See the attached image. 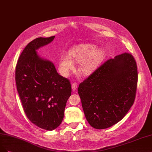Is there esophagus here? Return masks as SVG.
Segmentation results:
<instances>
[{"instance_id": "34e87169", "label": "esophagus", "mask_w": 152, "mask_h": 152, "mask_svg": "<svg viewBox=\"0 0 152 152\" xmlns=\"http://www.w3.org/2000/svg\"><path fill=\"white\" fill-rule=\"evenodd\" d=\"M78 87V85L77 83H73L72 84V88L73 91H75L77 89V88Z\"/></svg>"}]
</instances>
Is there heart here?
<instances>
[{"label": "heart", "mask_w": 152, "mask_h": 152, "mask_svg": "<svg viewBox=\"0 0 152 152\" xmlns=\"http://www.w3.org/2000/svg\"><path fill=\"white\" fill-rule=\"evenodd\" d=\"M104 57L101 49H96L92 44H81L72 48L69 54L62 53L60 56L59 67L61 74L66 75L73 69V60L78 63V70L82 74L91 73Z\"/></svg>", "instance_id": "heart-1"}]
</instances>
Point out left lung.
I'll use <instances>...</instances> for the list:
<instances>
[{"mask_svg":"<svg viewBox=\"0 0 152 152\" xmlns=\"http://www.w3.org/2000/svg\"><path fill=\"white\" fill-rule=\"evenodd\" d=\"M137 82V63L124 53L104 62L80 83L78 93L91 126L106 129L121 121L134 103Z\"/></svg>","mask_w":152,"mask_h":152,"instance_id":"obj_1","label":"left lung"}]
</instances>
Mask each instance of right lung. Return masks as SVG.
<instances>
[{"label": "right lung", "instance_id": "1", "mask_svg": "<svg viewBox=\"0 0 152 152\" xmlns=\"http://www.w3.org/2000/svg\"><path fill=\"white\" fill-rule=\"evenodd\" d=\"M55 37H40L31 41L15 67L17 90L26 116L36 126L49 131L62 122L72 92L70 81L58 74L53 63L36 52Z\"/></svg>", "mask_w": 152, "mask_h": 152}]
</instances>
